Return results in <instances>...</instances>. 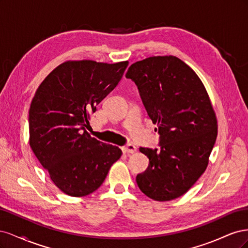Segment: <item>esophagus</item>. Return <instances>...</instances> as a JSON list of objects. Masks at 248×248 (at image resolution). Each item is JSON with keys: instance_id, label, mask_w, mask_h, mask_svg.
I'll return each instance as SVG.
<instances>
[{"instance_id": "obj_1", "label": "esophagus", "mask_w": 248, "mask_h": 248, "mask_svg": "<svg viewBox=\"0 0 248 248\" xmlns=\"http://www.w3.org/2000/svg\"><path fill=\"white\" fill-rule=\"evenodd\" d=\"M122 151H123L125 154H132V153H134V152H137V147L134 146V145L129 144V145H127V146L123 147V148H122Z\"/></svg>"}]
</instances>
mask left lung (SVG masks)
<instances>
[{
  "label": "left lung",
  "mask_w": 248,
  "mask_h": 248,
  "mask_svg": "<svg viewBox=\"0 0 248 248\" xmlns=\"http://www.w3.org/2000/svg\"><path fill=\"white\" fill-rule=\"evenodd\" d=\"M140 91L160 149L140 148L148 169L137 176L142 193L167 202L183 196L208 167L217 137V119L198 74L175 56L149 57L126 73ZM157 130V129H156Z\"/></svg>",
  "instance_id": "left-lung-1"
}]
</instances>
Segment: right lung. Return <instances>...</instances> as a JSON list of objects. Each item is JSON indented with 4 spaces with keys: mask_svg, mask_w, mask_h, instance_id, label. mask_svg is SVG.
<instances>
[{
    "mask_svg": "<svg viewBox=\"0 0 248 248\" xmlns=\"http://www.w3.org/2000/svg\"><path fill=\"white\" fill-rule=\"evenodd\" d=\"M128 61H66L43 79L29 110L30 147L51 181L70 197L98 189L121 149L90 136L96 106L115 89Z\"/></svg>",
    "mask_w": 248,
    "mask_h": 248,
    "instance_id": "right-lung-1",
    "label": "right lung"
}]
</instances>
